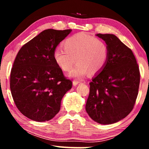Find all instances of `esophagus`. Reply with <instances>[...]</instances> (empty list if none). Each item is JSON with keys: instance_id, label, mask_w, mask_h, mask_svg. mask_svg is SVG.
<instances>
[{"instance_id": "esophagus-1", "label": "esophagus", "mask_w": 149, "mask_h": 149, "mask_svg": "<svg viewBox=\"0 0 149 149\" xmlns=\"http://www.w3.org/2000/svg\"><path fill=\"white\" fill-rule=\"evenodd\" d=\"M79 83H80L79 81H75V80L73 81V85H74V86H75V85H77V84H79Z\"/></svg>"}]
</instances>
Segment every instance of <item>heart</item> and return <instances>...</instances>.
<instances>
[{
    "mask_svg": "<svg viewBox=\"0 0 149 149\" xmlns=\"http://www.w3.org/2000/svg\"><path fill=\"white\" fill-rule=\"evenodd\" d=\"M64 49L54 52V60L60 69L68 72L75 61L77 64L68 76L81 79L88 72L96 74L103 69L108 59V49L102 40L86 33H79L70 37L63 44Z\"/></svg>",
    "mask_w": 149,
    "mask_h": 149,
    "instance_id": "heart-1",
    "label": "heart"
}]
</instances>
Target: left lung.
I'll list each match as a JSON object with an SVG mask.
<instances>
[{
	"instance_id": "obj_1",
	"label": "left lung",
	"mask_w": 149,
	"mask_h": 149,
	"mask_svg": "<svg viewBox=\"0 0 149 149\" xmlns=\"http://www.w3.org/2000/svg\"><path fill=\"white\" fill-rule=\"evenodd\" d=\"M108 49L103 69L89 83L85 110L100 124L118 122L132 112L138 95L140 72L132 50L113 34L96 35Z\"/></svg>"
}]
</instances>
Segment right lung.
I'll use <instances>...</instances> for the list:
<instances>
[{
  "label": "right lung",
  "mask_w": 149,
  "mask_h": 149,
  "mask_svg": "<svg viewBox=\"0 0 149 149\" xmlns=\"http://www.w3.org/2000/svg\"><path fill=\"white\" fill-rule=\"evenodd\" d=\"M72 29H48L25 44L14 60L10 80L14 101L20 112L36 122L53 118L72 82L54 60L56 47Z\"/></svg>",
  "instance_id": "right-lung-1"
}]
</instances>
